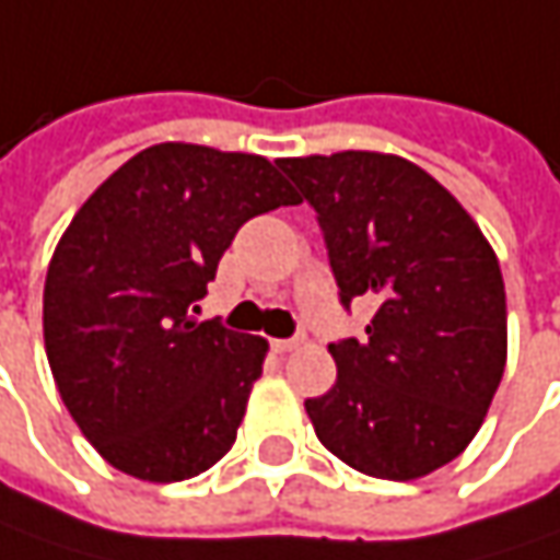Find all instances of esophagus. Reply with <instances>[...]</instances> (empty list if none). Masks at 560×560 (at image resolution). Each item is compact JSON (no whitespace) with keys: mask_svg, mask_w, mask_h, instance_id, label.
I'll return each mask as SVG.
<instances>
[{"mask_svg":"<svg viewBox=\"0 0 560 560\" xmlns=\"http://www.w3.org/2000/svg\"><path fill=\"white\" fill-rule=\"evenodd\" d=\"M301 342H304V336H291V339H276L272 348H276V351H291V348H298Z\"/></svg>","mask_w":560,"mask_h":560,"instance_id":"1","label":"esophagus"}]
</instances>
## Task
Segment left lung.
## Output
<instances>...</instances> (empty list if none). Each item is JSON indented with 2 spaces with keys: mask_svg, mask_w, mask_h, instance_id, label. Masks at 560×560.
<instances>
[{
  "mask_svg": "<svg viewBox=\"0 0 560 560\" xmlns=\"http://www.w3.org/2000/svg\"><path fill=\"white\" fill-rule=\"evenodd\" d=\"M279 167L311 202L339 304H377L368 339H339L336 383L304 402L319 444L351 469L409 481L456 459L508 361L494 249L431 174L396 154L339 151Z\"/></svg>",
  "mask_w": 560,
  "mask_h": 560,
  "instance_id": "1",
  "label": "left lung"
}]
</instances>
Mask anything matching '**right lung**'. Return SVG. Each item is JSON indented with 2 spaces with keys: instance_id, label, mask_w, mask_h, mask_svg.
<instances>
[{
  "instance_id": "right-lung-1",
  "label": "right lung",
  "mask_w": 560,
  "mask_h": 560,
  "mask_svg": "<svg viewBox=\"0 0 560 560\" xmlns=\"http://www.w3.org/2000/svg\"><path fill=\"white\" fill-rule=\"evenodd\" d=\"M298 206L259 154L164 142L129 158L72 218L44 284L56 389L126 476L183 481L237 441L266 339L199 301L249 218Z\"/></svg>"
}]
</instances>
